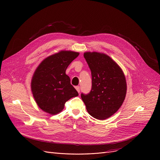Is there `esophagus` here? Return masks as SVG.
Segmentation results:
<instances>
[{"label":"esophagus","instance_id":"esophagus-1","mask_svg":"<svg viewBox=\"0 0 160 160\" xmlns=\"http://www.w3.org/2000/svg\"><path fill=\"white\" fill-rule=\"evenodd\" d=\"M75 88H76V90H77V92H78V93H80V87L79 86H77L76 87H75Z\"/></svg>","mask_w":160,"mask_h":160}]
</instances>
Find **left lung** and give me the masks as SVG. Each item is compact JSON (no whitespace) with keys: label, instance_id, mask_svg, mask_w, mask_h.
<instances>
[{"label":"left lung","instance_id":"left-lung-1","mask_svg":"<svg viewBox=\"0 0 160 160\" xmlns=\"http://www.w3.org/2000/svg\"><path fill=\"white\" fill-rule=\"evenodd\" d=\"M83 57L91 70L92 85L90 93L81 94L88 114L105 120L121 107L127 92L124 73L109 56L99 52H85Z\"/></svg>","mask_w":160,"mask_h":160}]
</instances>
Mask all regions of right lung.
Wrapping results in <instances>:
<instances>
[{
  "label": "right lung",
  "instance_id": "obj_1",
  "mask_svg": "<svg viewBox=\"0 0 160 160\" xmlns=\"http://www.w3.org/2000/svg\"><path fill=\"white\" fill-rule=\"evenodd\" d=\"M80 53L61 50L44 58L34 71L31 92L38 107L51 115L61 112L67 101L78 95L66 70Z\"/></svg>",
  "mask_w": 160,
  "mask_h": 160
}]
</instances>
